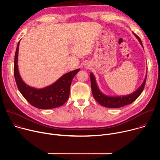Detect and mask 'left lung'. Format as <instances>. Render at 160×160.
<instances>
[{
    "label": "left lung",
    "instance_id": "left-lung-1",
    "mask_svg": "<svg viewBox=\"0 0 160 160\" xmlns=\"http://www.w3.org/2000/svg\"><path fill=\"white\" fill-rule=\"evenodd\" d=\"M134 35L136 37V38L139 40V42L141 43V45L143 48V45L141 38L138 35H136L135 34ZM90 82H91V88H92V92L94 99L101 105L106 108H120V107L132 103L142 93V92L144 90V88L146 84V77L144 80V82L141 85V87L131 94L124 96L111 97V96H107L101 92L96 83V78L94 75L92 73H90ZM146 76H147V74H146Z\"/></svg>",
    "mask_w": 160,
    "mask_h": 160
}]
</instances>
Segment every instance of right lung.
<instances>
[{
	"label": "right lung",
	"instance_id": "add662e5",
	"mask_svg": "<svg viewBox=\"0 0 160 160\" xmlns=\"http://www.w3.org/2000/svg\"><path fill=\"white\" fill-rule=\"evenodd\" d=\"M19 45V42L14 56V75L17 87L22 96L30 104L38 109H48L63 105L69 98L72 80L80 69L64 74L53 84L43 88L37 89L30 87L22 80L18 71Z\"/></svg>",
	"mask_w": 160,
	"mask_h": 160
}]
</instances>
